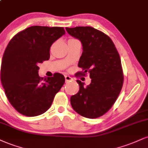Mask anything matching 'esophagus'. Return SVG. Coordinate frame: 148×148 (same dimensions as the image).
Here are the masks:
<instances>
[{
  "mask_svg": "<svg viewBox=\"0 0 148 148\" xmlns=\"http://www.w3.org/2000/svg\"><path fill=\"white\" fill-rule=\"evenodd\" d=\"M65 82H66V83H67V82H69V81H71L72 80V77H70V76H69L67 75L65 76Z\"/></svg>",
  "mask_w": 148,
  "mask_h": 148,
  "instance_id": "esophagus-1",
  "label": "esophagus"
}]
</instances>
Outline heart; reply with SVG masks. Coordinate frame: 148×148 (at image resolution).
I'll return each instance as SVG.
<instances>
[{
	"label": "heart",
	"instance_id": "1",
	"mask_svg": "<svg viewBox=\"0 0 148 148\" xmlns=\"http://www.w3.org/2000/svg\"><path fill=\"white\" fill-rule=\"evenodd\" d=\"M70 39H74V38H70Z\"/></svg>",
	"mask_w": 148,
	"mask_h": 148
}]
</instances>
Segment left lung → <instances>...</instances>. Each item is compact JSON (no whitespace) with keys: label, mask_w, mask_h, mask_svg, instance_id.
I'll list each match as a JSON object with an SVG mask.
<instances>
[{"label":"left lung","mask_w":148,"mask_h":148,"mask_svg":"<svg viewBox=\"0 0 148 148\" xmlns=\"http://www.w3.org/2000/svg\"><path fill=\"white\" fill-rule=\"evenodd\" d=\"M67 33L79 39L83 53L75 74H90L91 83L87 87L79 80V90L70 98L74 111L82 116L96 119L105 114L114 104L123 84V72L118 51L108 35L92 27L65 28Z\"/></svg>","instance_id":"1"}]
</instances>
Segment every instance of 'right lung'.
Instances as JSON below:
<instances>
[{
	"instance_id": "right-lung-1",
	"label": "right lung",
	"mask_w": 148,
	"mask_h": 148,
	"mask_svg": "<svg viewBox=\"0 0 148 148\" xmlns=\"http://www.w3.org/2000/svg\"><path fill=\"white\" fill-rule=\"evenodd\" d=\"M61 27L32 26L10 40L2 59L1 81L6 97L14 109L27 116H36L50 108L65 77L38 75V64L49 60L51 45L65 34Z\"/></svg>"
}]
</instances>
